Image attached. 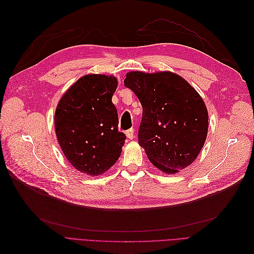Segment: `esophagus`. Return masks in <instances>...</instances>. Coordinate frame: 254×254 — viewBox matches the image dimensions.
Instances as JSON below:
<instances>
[{
  "mask_svg": "<svg viewBox=\"0 0 254 254\" xmlns=\"http://www.w3.org/2000/svg\"><path fill=\"white\" fill-rule=\"evenodd\" d=\"M126 135H127V137H128L129 140H132L133 137H134V129L133 128L128 129L127 131H126Z\"/></svg>",
  "mask_w": 254,
  "mask_h": 254,
  "instance_id": "esophagus-1",
  "label": "esophagus"
}]
</instances>
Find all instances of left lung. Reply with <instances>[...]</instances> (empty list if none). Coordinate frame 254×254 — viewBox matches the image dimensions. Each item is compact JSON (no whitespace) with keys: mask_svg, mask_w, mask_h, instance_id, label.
Segmentation results:
<instances>
[{"mask_svg":"<svg viewBox=\"0 0 254 254\" xmlns=\"http://www.w3.org/2000/svg\"><path fill=\"white\" fill-rule=\"evenodd\" d=\"M124 83L142 105L137 139L150 162L166 174L193 163L209 127L206 107L196 90L172 72H129Z\"/></svg>","mask_w":254,"mask_h":254,"instance_id":"obj_1","label":"left lung"}]
</instances>
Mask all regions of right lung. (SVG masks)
Masks as SVG:
<instances>
[{
  "label": "right lung",
  "mask_w": 254,
  "mask_h": 254,
  "mask_svg": "<svg viewBox=\"0 0 254 254\" xmlns=\"http://www.w3.org/2000/svg\"><path fill=\"white\" fill-rule=\"evenodd\" d=\"M118 87L114 76L89 74L68 89L55 112L57 140L76 170L98 176L117 162L126 135L120 132L112 103Z\"/></svg>",
  "instance_id": "1"
}]
</instances>
